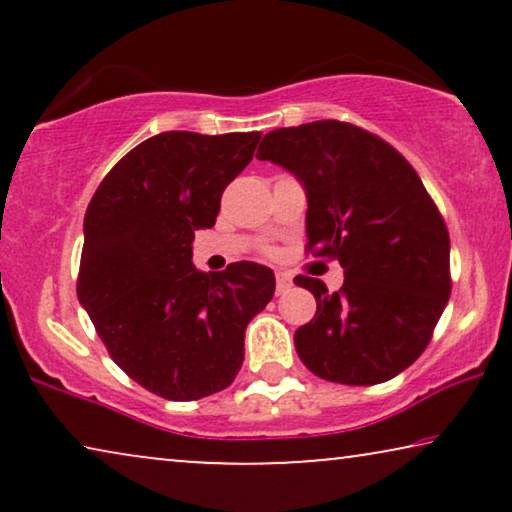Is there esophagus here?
I'll list each match as a JSON object with an SVG mask.
<instances>
[{
	"mask_svg": "<svg viewBox=\"0 0 512 512\" xmlns=\"http://www.w3.org/2000/svg\"><path fill=\"white\" fill-rule=\"evenodd\" d=\"M275 279H277V293H279V296L291 289V277L286 275V272H275Z\"/></svg>",
	"mask_w": 512,
	"mask_h": 512,
	"instance_id": "obj_1",
	"label": "esophagus"
}]
</instances>
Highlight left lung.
<instances>
[{"label": "left lung", "instance_id": "8db88e82", "mask_svg": "<svg viewBox=\"0 0 512 512\" xmlns=\"http://www.w3.org/2000/svg\"><path fill=\"white\" fill-rule=\"evenodd\" d=\"M258 160L291 172L307 195V249L338 258L340 291L296 277L317 314L293 342L328 382L370 387L403 373L429 345L450 298V235L412 165L384 139L340 121L279 128Z\"/></svg>", "mask_w": 512, "mask_h": 512}]
</instances>
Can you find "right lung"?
<instances>
[{
	"mask_svg": "<svg viewBox=\"0 0 512 512\" xmlns=\"http://www.w3.org/2000/svg\"><path fill=\"white\" fill-rule=\"evenodd\" d=\"M258 139L160 132L111 167L86 209L79 303L118 368L167 401L226 389L247 324L275 293L265 265L205 275L191 261L195 230L214 226Z\"/></svg>",
	"mask_w": 512,
	"mask_h": 512,
	"instance_id": "right-lung-1",
	"label": "right lung"
}]
</instances>
